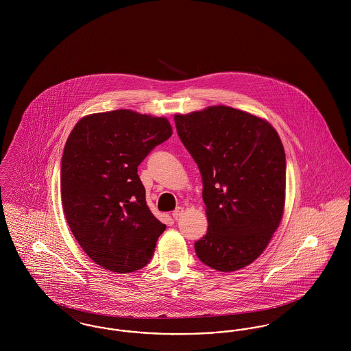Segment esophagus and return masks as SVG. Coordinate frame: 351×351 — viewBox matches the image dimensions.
Here are the masks:
<instances>
[{
  "mask_svg": "<svg viewBox=\"0 0 351 351\" xmlns=\"http://www.w3.org/2000/svg\"><path fill=\"white\" fill-rule=\"evenodd\" d=\"M184 209L182 206H178L173 212H172V217L175 218V219H178V218L182 217V215H183Z\"/></svg>",
  "mask_w": 351,
  "mask_h": 351,
  "instance_id": "esophagus-1",
  "label": "esophagus"
}]
</instances>
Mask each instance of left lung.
<instances>
[{"mask_svg":"<svg viewBox=\"0 0 351 351\" xmlns=\"http://www.w3.org/2000/svg\"><path fill=\"white\" fill-rule=\"evenodd\" d=\"M180 141L200 169L208 232L201 262L221 272L249 266L278 229L285 201V154L276 130L230 106L176 114Z\"/></svg>","mask_w":351,"mask_h":351,"instance_id":"8db88e82","label":"left lung"}]
</instances>
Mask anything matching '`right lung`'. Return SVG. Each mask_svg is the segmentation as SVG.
Here are the masks:
<instances>
[{
	"label": "right lung",
	"instance_id": "add662e5",
	"mask_svg": "<svg viewBox=\"0 0 351 351\" xmlns=\"http://www.w3.org/2000/svg\"><path fill=\"white\" fill-rule=\"evenodd\" d=\"M172 135L167 118L119 109L82 118L62 158L68 226L102 268L129 274L150 262L166 225L151 213L138 166Z\"/></svg>",
	"mask_w": 351,
	"mask_h": 351
}]
</instances>
